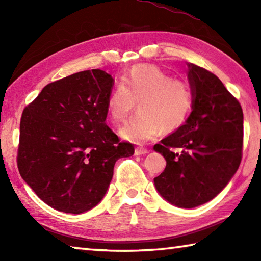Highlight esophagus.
Returning <instances> with one entry per match:
<instances>
[{
    "label": "esophagus",
    "mask_w": 261,
    "mask_h": 261,
    "mask_svg": "<svg viewBox=\"0 0 261 261\" xmlns=\"http://www.w3.org/2000/svg\"><path fill=\"white\" fill-rule=\"evenodd\" d=\"M147 153H148V149L145 147H137L135 149L136 155H144V154H147Z\"/></svg>",
    "instance_id": "esophagus-1"
}]
</instances>
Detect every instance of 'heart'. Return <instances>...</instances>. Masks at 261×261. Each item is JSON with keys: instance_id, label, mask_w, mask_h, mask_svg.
Instances as JSON below:
<instances>
[{"instance_id": "heart-1", "label": "heart", "mask_w": 261, "mask_h": 261, "mask_svg": "<svg viewBox=\"0 0 261 261\" xmlns=\"http://www.w3.org/2000/svg\"><path fill=\"white\" fill-rule=\"evenodd\" d=\"M193 91L188 82L163 71L155 65H136L110 92L107 115L114 124H121L135 109L138 115L120 129L123 139L144 144L161 134L179 130L191 114Z\"/></svg>"}]
</instances>
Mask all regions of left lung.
<instances>
[{
  "label": "left lung",
  "mask_w": 261,
  "mask_h": 261,
  "mask_svg": "<svg viewBox=\"0 0 261 261\" xmlns=\"http://www.w3.org/2000/svg\"><path fill=\"white\" fill-rule=\"evenodd\" d=\"M188 67L192 112L179 130L154 145L167 161L154 178L158 192L183 208L218 196L240 167L243 149L241 103L214 73L192 63Z\"/></svg>",
  "instance_id": "1"
}]
</instances>
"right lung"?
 <instances>
[{"instance_id": "1", "label": "right lung", "mask_w": 261, "mask_h": 261, "mask_svg": "<svg viewBox=\"0 0 261 261\" xmlns=\"http://www.w3.org/2000/svg\"><path fill=\"white\" fill-rule=\"evenodd\" d=\"M114 79L99 69L53 82L20 118L17 166L40 199L64 213L93 208L107 192L114 166L134 155L106 124Z\"/></svg>"}]
</instances>
